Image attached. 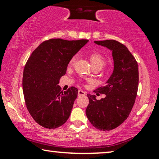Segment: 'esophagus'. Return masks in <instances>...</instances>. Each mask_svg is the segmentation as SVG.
I'll use <instances>...</instances> for the list:
<instances>
[{
	"label": "esophagus",
	"instance_id": "1",
	"mask_svg": "<svg viewBox=\"0 0 159 159\" xmlns=\"http://www.w3.org/2000/svg\"><path fill=\"white\" fill-rule=\"evenodd\" d=\"M83 95H85V92L83 90H79L78 91V96H83Z\"/></svg>",
	"mask_w": 159,
	"mask_h": 159
}]
</instances>
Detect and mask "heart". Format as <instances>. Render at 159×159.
Returning a JSON list of instances; mask_svg holds the SVG:
<instances>
[{
    "mask_svg": "<svg viewBox=\"0 0 159 159\" xmlns=\"http://www.w3.org/2000/svg\"><path fill=\"white\" fill-rule=\"evenodd\" d=\"M90 59L91 64H92L93 66H99L102 67L104 66V64H105V60L103 56H102L101 54L98 52H93L90 54ZM75 60H76V57H73L71 60L69 61V64L70 65H72L75 62Z\"/></svg>",
    "mask_w": 159,
    "mask_h": 159,
    "instance_id": "heart-1",
    "label": "heart"
}]
</instances>
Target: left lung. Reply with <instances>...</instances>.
<instances>
[{
    "mask_svg": "<svg viewBox=\"0 0 159 159\" xmlns=\"http://www.w3.org/2000/svg\"><path fill=\"white\" fill-rule=\"evenodd\" d=\"M112 51L114 71L106 85L94 90L106 95L99 100L88 94L89 104L85 114L94 127L100 130L117 128L129 116L138 90V62L124 45L114 40L95 41Z\"/></svg>",
    "mask_w": 159,
    "mask_h": 159,
    "instance_id": "obj_1",
    "label": "left lung"
}]
</instances>
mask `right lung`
I'll use <instances>...</instances> for the list:
<instances>
[{
	"label": "right lung",
	"mask_w": 159,
	"mask_h": 159,
	"mask_svg": "<svg viewBox=\"0 0 159 159\" xmlns=\"http://www.w3.org/2000/svg\"><path fill=\"white\" fill-rule=\"evenodd\" d=\"M88 42L50 39L39 45L29 58L23 73L24 97L29 114L43 127H60L71 114L78 89L71 87L63 92L58 84L69 61Z\"/></svg>",
	"instance_id": "add662e5"
}]
</instances>
